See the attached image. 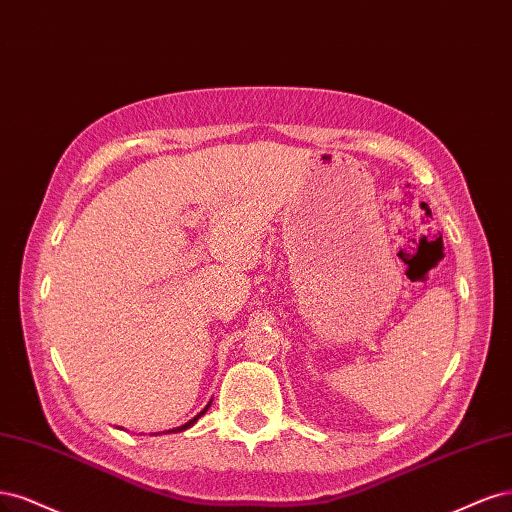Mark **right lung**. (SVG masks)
I'll return each mask as SVG.
<instances>
[{
	"instance_id": "add662e5",
	"label": "right lung",
	"mask_w": 512,
	"mask_h": 512,
	"mask_svg": "<svg viewBox=\"0 0 512 512\" xmlns=\"http://www.w3.org/2000/svg\"><path fill=\"white\" fill-rule=\"evenodd\" d=\"M208 406H210V404H208ZM208 406H206V408H204V410H202V412H200V415H195V417H193V419H191V421H187V423H185V425H180V427H176V430H170V432H183V430H187V427H191V425H193V423H195V421H197V419H200V417H202V415H204V412H206V410H208Z\"/></svg>"
}]
</instances>
